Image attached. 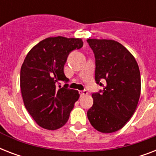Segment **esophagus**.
Wrapping results in <instances>:
<instances>
[{
	"label": "esophagus",
	"mask_w": 156,
	"mask_h": 156,
	"mask_svg": "<svg viewBox=\"0 0 156 156\" xmlns=\"http://www.w3.org/2000/svg\"><path fill=\"white\" fill-rule=\"evenodd\" d=\"M88 94V92L87 90H83V91H80L81 96H84V95H87Z\"/></svg>",
	"instance_id": "34e87169"
}]
</instances>
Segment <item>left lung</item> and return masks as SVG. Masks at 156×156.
<instances>
[{"instance_id": "1", "label": "left lung", "mask_w": 156, "mask_h": 156, "mask_svg": "<svg viewBox=\"0 0 156 156\" xmlns=\"http://www.w3.org/2000/svg\"><path fill=\"white\" fill-rule=\"evenodd\" d=\"M95 57V82L104 87L93 93L87 111L91 126L101 133H113L126 126L134 113L141 93V76L135 58L112 40L88 39ZM105 80L104 86L100 81Z\"/></svg>"}]
</instances>
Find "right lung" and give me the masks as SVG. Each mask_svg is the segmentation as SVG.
Masks as SVG:
<instances>
[{"instance_id":"add662e5","label":"right lung","mask_w":156,"mask_h":156,"mask_svg":"<svg viewBox=\"0 0 156 156\" xmlns=\"http://www.w3.org/2000/svg\"><path fill=\"white\" fill-rule=\"evenodd\" d=\"M83 46L82 39L49 37L26 56L21 67V93L26 108L40 127L55 130L68 121L80 95L69 89L68 84L60 89L56 85L60 81L69 82L64 66L69 52Z\"/></svg>"}]
</instances>
